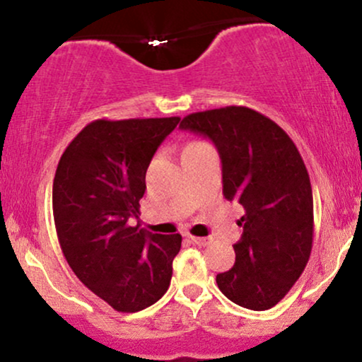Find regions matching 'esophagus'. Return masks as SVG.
<instances>
[{"instance_id":"34e87169","label":"esophagus","mask_w":362,"mask_h":362,"mask_svg":"<svg viewBox=\"0 0 362 362\" xmlns=\"http://www.w3.org/2000/svg\"><path fill=\"white\" fill-rule=\"evenodd\" d=\"M189 238L192 240V243L199 245V247H207V245H211V242H213L211 238H201V236H192V235H190Z\"/></svg>"}]
</instances>
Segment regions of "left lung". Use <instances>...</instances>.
Here are the masks:
<instances>
[{
    "instance_id": "left-lung-1",
    "label": "left lung",
    "mask_w": 362,
    "mask_h": 362,
    "mask_svg": "<svg viewBox=\"0 0 362 362\" xmlns=\"http://www.w3.org/2000/svg\"><path fill=\"white\" fill-rule=\"evenodd\" d=\"M180 129L213 141L224 199L245 209L235 265L216 276L218 288L243 308H272L300 279L313 243V194L296 144L248 107L195 112Z\"/></svg>"
}]
</instances>
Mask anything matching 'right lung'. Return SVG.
<instances>
[{"instance_id": "1", "label": "right lung", "mask_w": 362, "mask_h": 362, "mask_svg": "<svg viewBox=\"0 0 362 362\" xmlns=\"http://www.w3.org/2000/svg\"><path fill=\"white\" fill-rule=\"evenodd\" d=\"M180 117L98 119L62 153L52 185L61 250L76 277L122 313L167 293L180 235L132 226L146 190V170Z\"/></svg>"}]
</instances>
